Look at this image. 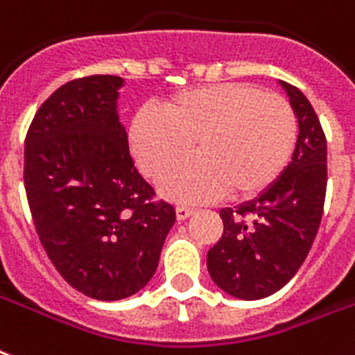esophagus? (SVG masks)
<instances>
[{
  "label": "esophagus",
  "instance_id": "obj_1",
  "mask_svg": "<svg viewBox=\"0 0 355 355\" xmlns=\"http://www.w3.org/2000/svg\"><path fill=\"white\" fill-rule=\"evenodd\" d=\"M193 212H196V210H193V208L182 207V205H180V207H177V218H178V221L188 220L189 216H191V214H193Z\"/></svg>",
  "mask_w": 355,
  "mask_h": 355
}]
</instances>
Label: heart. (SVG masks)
<instances>
[{
    "instance_id": "b5f03b06",
    "label": "heart",
    "mask_w": 355,
    "mask_h": 355,
    "mask_svg": "<svg viewBox=\"0 0 355 355\" xmlns=\"http://www.w3.org/2000/svg\"><path fill=\"white\" fill-rule=\"evenodd\" d=\"M130 148L148 177H159L193 143L196 156L159 180L173 201L202 202L231 191L250 199L285 171L297 141V119L279 94L251 83H216L178 93L162 113L141 107L128 130Z\"/></svg>"
}]
</instances>
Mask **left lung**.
<instances>
[{"mask_svg":"<svg viewBox=\"0 0 355 355\" xmlns=\"http://www.w3.org/2000/svg\"><path fill=\"white\" fill-rule=\"evenodd\" d=\"M297 119L292 162L261 196L223 208V234L208 251V274L221 291L240 300H261L294 277L320 227L328 150L313 105L302 91L279 81Z\"/></svg>","mask_w":355,"mask_h":355,"instance_id":"left-lung-1","label":"left lung"}]
</instances>
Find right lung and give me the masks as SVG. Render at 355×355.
<instances>
[{"label": "right lung", "instance_id": "obj_1", "mask_svg": "<svg viewBox=\"0 0 355 355\" xmlns=\"http://www.w3.org/2000/svg\"><path fill=\"white\" fill-rule=\"evenodd\" d=\"M119 76L72 80L27 130L24 184L40 243L63 279L115 302L153 279L177 214L154 201L119 121Z\"/></svg>", "mask_w": 355, "mask_h": 355}]
</instances>
